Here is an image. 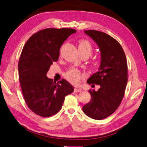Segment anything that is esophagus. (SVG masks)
Returning <instances> with one entry per match:
<instances>
[{
    "label": "esophagus",
    "instance_id": "obj_1",
    "mask_svg": "<svg viewBox=\"0 0 147 147\" xmlns=\"http://www.w3.org/2000/svg\"><path fill=\"white\" fill-rule=\"evenodd\" d=\"M74 91L75 92H78V93H79V92H81V90L80 89V88H74Z\"/></svg>",
    "mask_w": 147,
    "mask_h": 147
}]
</instances>
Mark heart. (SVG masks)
I'll return each instance as SVG.
<instances>
[{
	"label": "heart",
	"instance_id": "heart-1",
	"mask_svg": "<svg viewBox=\"0 0 147 147\" xmlns=\"http://www.w3.org/2000/svg\"><path fill=\"white\" fill-rule=\"evenodd\" d=\"M78 50L80 54H85L88 56L93 53V47L91 43L87 40H81L78 44ZM64 78L66 80L73 84H78L84 78V75L76 68H71L64 73Z\"/></svg>",
	"mask_w": 147,
	"mask_h": 147
}]
</instances>
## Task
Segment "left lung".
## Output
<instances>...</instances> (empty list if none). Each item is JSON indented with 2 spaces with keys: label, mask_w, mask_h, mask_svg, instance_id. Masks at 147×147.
Wrapping results in <instances>:
<instances>
[{
  "label": "left lung",
  "mask_w": 147,
  "mask_h": 147,
  "mask_svg": "<svg viewBox=\"0 0 147 147\" xmlns=\"http://www.w3.org/2000/svg\"><path fill=\"white\" fill-rule=\"evenodd\" d=\"M100 47L101 61L99 71L87 83L98 91L90 90L91 100L83 107L88 117L94 120L107 118L117 110L124 97L128 81L127 61L120 44L105 32L94 30H85Z\"/></svg>",
  "instance_id": "1"
}]
</instances>
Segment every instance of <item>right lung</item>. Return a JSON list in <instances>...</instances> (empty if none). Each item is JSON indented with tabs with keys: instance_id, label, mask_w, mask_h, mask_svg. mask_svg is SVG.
I'll return each instance as SVG.
<instances>
[{
	"instance_id": "obj_1",
	"label": "right lung",
	"mask_w": 147,
	"mask_h": 147,
	"mask_svg": "<svg viewBox=\"0 0 147 147\" xmlns=\"http://www.w3.org/2000/svg\"><path fill=\"white\" fill-rule=\"evenodd\" d=\"M73 29L47 28L29 37L20 56L18 68L23 96L30 110L42 117L59 112L65 96L74 88L65 80L57 83L46 77L53 62L59 56L60 48Z\"/></svg>"
}]
</instances>
